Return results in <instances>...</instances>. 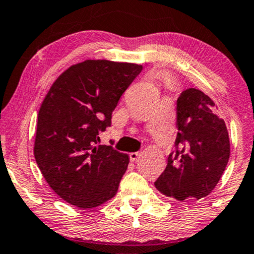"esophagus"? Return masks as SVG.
I'll return each mask as SVG.
<instances>
[{"mask_svg":"<svg viewBox=\"0 0 254 254\" xmlns=\"http://www.w3.org/2000/svg\"><path fill=\"white\" fill-rule=\"evenodd\" d=\"M139 156H140V152H130V154H129V157H130L131 162L137 161V158H138Z\"/></svg>","mask_w":254,"mask_h":254,"instance_id":"34e87169","label":"esophagus"}]
</instances>
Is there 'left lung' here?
<instances>
[{
  "label": "left lung",
  "mask_w": 254,
  "mask_h": 254,
  "mask_svg": "<svg viewBox=\"0 0 254 254\" xmlns=\"http://www.w3.org/2000/svg\"><path fill=\"white\" fill-rule=\"evenodd\" d=\"M176 125V152L154 185L168 197L200 200L216 187L230 160L227 127L215 103L196 88L183 91L177 99Z\"/></svg>",
  "instance_id": "left-lung-1"
}]
</instances>
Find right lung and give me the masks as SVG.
I'll return each instance as SVG.
<instances>
[{
    "mask_svg": "<svg viewBox=\"0 0 254 254\" xmlns=\"http://www.w3.org/2000/svg\"><path fill=\"white\" fill-rule=\"evenodd\" d=\"M142 65L85 60L53 82L38 114L34 157L56 194L77 208L100 206L117 193L129 156L97 145L119 98Z\"/></svg>",
    "mask_w": 254,
    "mask_h": 254,
    "instance_id": "add662e5",
    "label": "right lung"
}]
</instances>
